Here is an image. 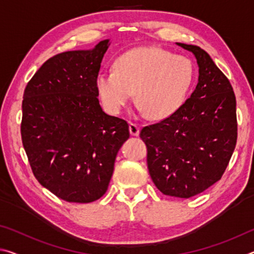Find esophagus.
Returning <instances> with one entry per match:
<instances>
[{
    "mask_svg": "<svg viewBox=\"0 0 254 254\" xmlns=\"http://www.w3.org/2000/svg\"><path fill=\"white\" fill-rule=\"evenodd\" d=\"M130 133H131V135H134V136L139 135V133H140L139 126L135 123H130Z\"/></svg>",
    "mask_w": 254,
    "mask_h": 254,
    "instance_id": "esophagus-1",
    "label": "esophagus"
}]
</instances>
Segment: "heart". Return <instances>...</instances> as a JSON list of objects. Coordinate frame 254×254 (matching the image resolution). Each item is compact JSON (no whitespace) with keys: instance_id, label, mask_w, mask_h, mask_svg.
I'll return each instance as SVG.
<instances>
[{"instance_id":"1","label":"heart","mask_w":254,"mask_h":254,"mask_svg":"<svg viewBox=\"0 0 254 254\" xmlns=\"http://www.w3.org/2000/svg\"><path fill=\"white\" fill-rule=\"evenodd\" d=\"M194 81L195 67L188 57L158 47H140L120 56L115 69L101 71L96 87L111 113H120L135 92L141 110L159 120L184 104Z\"/></svg>"}]
</instances>
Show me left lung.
Here are the masks:
<instances>
[{
	"instance_id": "8db88e82",
	"label": "left lung",
	"mask_w": 254,
	"mask_h": 254,
	"mask_svg": "<svg viewBox=\"0 0 254 254\" xmlns=\"http://www.w3.org/2000/svg\"><path fill=\"white\" fill-rule=\"evenodd\" d=\"M177 45L195 55L198 84L174 114L141 128L140 137L156 187L189 198L218 182L229 165L238 139L236 101L230 80L205 50Z\"/></svg>"
}]
</instances>
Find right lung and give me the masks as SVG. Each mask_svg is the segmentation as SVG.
Here are the masks:
<instances>
[{"instance_id":"obj_1","label":"right lung","mask_w":254,"mask_h":254,"mask_svg":"<svg viewBox=\"0 0 254 254\" xmlns=\"http://www.w3.org/2000/svg\"><path fill=\"white\" fill-rule=\"evenodd\" d=\"M109 48L65 51L49 58L24 89L21 137L34 177L60 199L91 203L105 194L126 120L103 112L96 79Z\"/></svg>"}]
</instances>
